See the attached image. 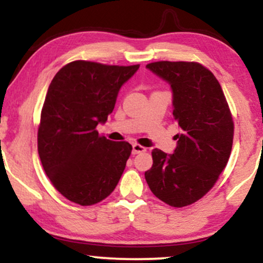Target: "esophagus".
Returning a JSON list of instances; mask_svg holds the SVG:
<instances>
[{"label": "esophagus", "instance_id": "esophagus-1", "mask_svg": "<svg viewBox=\"0 0 263 263\" xmlns=\"http://www.w3.org/2000/svg\"><path fill=\"white\" fill-rule=\"evenodd\" d=\"M146 149L147 148H144V147H142V146H140V144H137V143L132 144V153H134V155H138V153L146 152Z\"/></svg>", "mask_w": 263, "mask_h": 263}]
</instances>
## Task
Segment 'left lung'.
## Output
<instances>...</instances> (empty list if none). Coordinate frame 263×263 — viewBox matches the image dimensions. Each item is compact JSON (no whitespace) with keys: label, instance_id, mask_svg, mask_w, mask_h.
I'll use <instances>...</instances> for the list:
<instances>
[{"label":"left lung","instance_id":"1","mask_svg":"<svg viewBox=\"0 0 263 263\" xmlns=\"http://www.w3.org/2000/svg\"><path fill=\"white\" fill-rule=\"evenodd\" d=\"M146 68L171 85L180 132L173 155L152 151L144 178L165 204L186 206L213 188L228 164L234 138L230 110L219 81L199 63L156 62Z\"/></svg>","mask_w":263,"mask_h":263}]
</instances>
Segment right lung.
<instances>
[{"label": "right lung", "instance_id": "add662e5", "mask_svg": "<svg viewBox=\"0 0 263 263\" xmlns=\"http://www.w3.org/2000/svg\"><path fill=\"white\" fill-rule=\"evenodd\" d=\"M140 65L117 66L77 60L48 87L38 128V153L45 174L62 195L92 205L116 188L132 146L100 137L119 91Z\"/></svg>", "mask_w": 263, "mask_h": 263}]
</instances>
